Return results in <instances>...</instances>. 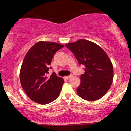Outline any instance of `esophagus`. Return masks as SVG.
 Masks as SVG:
<instances>
[{
    "mask_svg": "<svg viewBox=\"0 0 131 131\" xmlns=\"http://www.w3.org/2000/svg\"><path fill=\"white\" fill-rule=\"evenodd\" d=\"M72 76H73V75H70V76H66V78H67V79H70V78H71L72 77Z\"/></svg>",
    "mask_w": 131,
    "mask_h": 131,
    "instance_id": "obj_1",
    "label": "esophagus"
}]
</instances>
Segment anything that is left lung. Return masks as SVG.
<instances>
[{"label": "left lung", "mask_w": 131, "mask_h": 131, "mask_svg": "<svg viewBox=\"0 0 131 131\" xmlns=\"http://www.w3.org/2000/svg\"><path fill=\"white\" fill-rule=\"evenodd\" d=\"M79 64L84 66L81 75V84L76 89L81 98L94 101L104 96L112 85L113 67L107 54L92 42L79 39L66 44Z\"/></svg>", "instance_id": "left-lung-1"}]
</instances>
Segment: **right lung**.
I'll return each mask as SVG.
<instances>
[{
  "mask_svg": "<svg viewBox=\"0 0 131 131\" xmlns=\"http://www.w3.org/2000/svg\"><path fill=\"white\" fill-rule=\"evenodd\" d=\"M63 45L52 42L40 41L27 52L21 67V84L32 101L46 105L59 96L64 80L55 73L48 76L52 58Z\"/></svg>",
  "mask_w": 131,
  "mask_h": 131,
  "instance_id": "add662e5",
  "label": "right lung"
}]
</instances>
